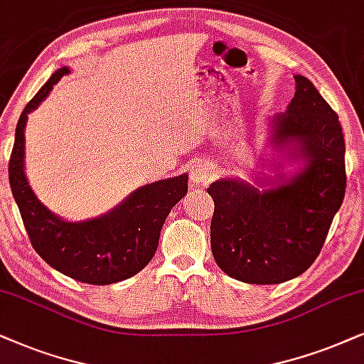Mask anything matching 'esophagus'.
I'll return each mask as SVG.
<instances>
[{"instance_id": "34e87169", "label": "esophagus", "mask_w": 364, "mask_h": 364, "mask_svg": "<svg viewBox=\"0 0 364 364\" xmlns=\"http://www.w3.org/2000/svg\"><path fill=\"white\" fill-rule=\"evenodd\" d=\"M215 178V171L208 166L206 163L196 161L191 168V181H195L196 185H208L211 179Z\"/></svg>"}]
</instances>
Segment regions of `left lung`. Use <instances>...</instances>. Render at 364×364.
<instances>
[{
  "label": "left lung",
  "mask_w": 364,
  "mask_h": 364,
  "mask_svg": "<svg viewBox=\"0 0 364 364\" xmlns=\"http://www.w3.org/2000/svg\"><path fill=\"white\" fill-rule=\"evenodd\" d=\"M294 81L287 113L271 121V141L281 151L288 146V156L296 154L304 163L301 171L289 178L279 173L264 190L232 178L208 188L215 201L213 256L243 283L278 284L304 273L345 198V138L338 114L308 77L296 75Z\"/></svg>",
  "instance_id": "1"
}]
</instances>
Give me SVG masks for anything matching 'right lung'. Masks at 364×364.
<instances>
[{
	"label": "right lung",
	"instance_id": "add662e5",
	"mask_svg": "<svg viewBox=\"0 0 364 364\" xmlns=\"http://www.w3.org/2000/svg\"><path fill=\"white\" fill-rule=\"evenodd\" d=\"M70 70L53 73L16 124L9 185L33 248L51 268L88 284H111L139 273L156 253L159 232L171 208L186 195L188 174L159 179L138 188L103 216L65 221L41 205L24 174V126L58 81Z\"/></svg>",
	"mask_w": 364,
	"mask_h": 364
}]
</instances>
